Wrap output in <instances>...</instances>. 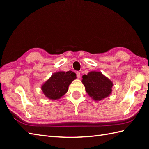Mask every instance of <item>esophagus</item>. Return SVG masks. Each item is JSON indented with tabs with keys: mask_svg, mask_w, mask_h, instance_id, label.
Instances as JSON below:
<instances>
[{
	"mask_svg": "<svg viewBox=\"0 0 149 149\" xmlns=\"http://www.w3.org/2000/svg\"><path fill=\"white\" fill-rule=\"evenodd\" d=\"M76 75H77V77L78 79L81 78V74H80V72H77V73H76Z\"/></svg>",
	"mask_w": 149,
	"mask_h": 149,
	"instance_id": "obj_1",
	"label": "esophagus"
}]
</instances>
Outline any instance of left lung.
I'll use <instances>...</instances> for the list:
<instances>
[{
    "label": "left lung",
    "instance_id": "8db88e82",
    "mask_svg": "<svg viewBox=\"0 0 149 149\" xmlns=\"http://www.w3.org/2000/svg\"><path fill=\"white\" fill-rule=\"evenodd\" d=\"M82 83L88 95L95 101L105 99L112 92L113 82L100 72L91 71L84 74Z\"/></svg>",
    "mask_w": 149,
    "mask_h": 149
}]
</instances>
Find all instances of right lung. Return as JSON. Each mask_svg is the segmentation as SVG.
<instances>
[{"mask_svg":"<svg viewBox=\"0 0 149 149\" xmlns=\"http://www.w3.org/2000/svg\"><path fill=\"white\" fill-rule=\"evenodd\" d=\"M76 74L72 71L57 72L52 74L42 86L43 93L50 100H58L68 90L69 85L76 79Z\"/></svg>","mask_w":149,"mask_h":149,"instance_id":"obj_1","label":"right lung"}]
</instances>
